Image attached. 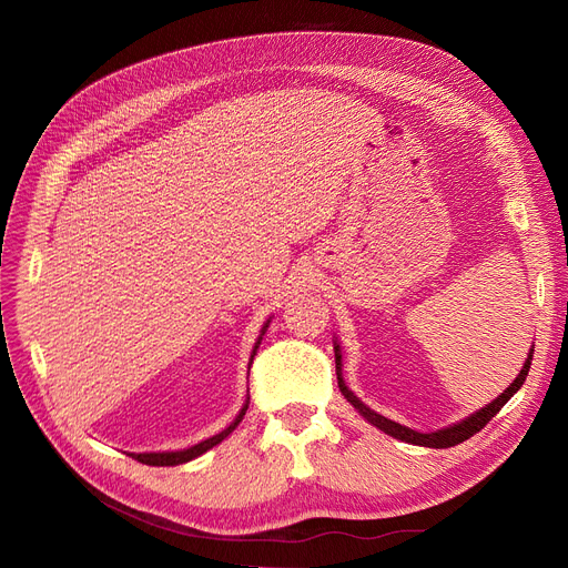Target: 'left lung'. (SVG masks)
<instances>
[{
	"label": "left lung",
	"instance_id": "obj_1",
	"mask_svg": "<svg viewBox=\"0 0 568 568\" xmlns=\"http://www.w3.org/2000/svg\"><path fill=\"white\" fill-rule=\"evenodd\" d=\"M334 353H336V379H338V388H341V393H343V398H346V400L359 412V415H363L372 426L379 428V432H384V434H388V436H393V438L412 443V445H424V448H438V450H440V448H453V445H457V443H462V440H467V438H471L476 432H480V428H484V426L497 415V412L503 409V405L511 398V395L524 386L526 376H528V369H530V359H532V346H530L528 357H526V363H524L521 372L517 374V379H514L500 395H497L495 400H490L486 407L476 409L474 415H469V417H464V419H459V422H455V424H450V426H443V428H438V432H428V434H426V432H415V428H409V426H403V424H398V422H393V419L379 415V412H374L372 407H367L363 400H359L357 395L346 386V382H343V357H341V346H338L336 341H334Z\"/></svg>",
	"mask_w": 568,
	"mask_h": 568
}]
</instances>
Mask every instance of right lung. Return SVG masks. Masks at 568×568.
<instances>
[{"instance_id": "1", "label": "right lung", "mask_w": 568, "mask_h": 568, "mask_svg": "<svg viewBox=\"0 0 568 568\" xmlns=\"http://www.w3.org/2000/svg\"><path fill=\"white\" fill-rule=\"evenodd\" d=\"M267 326H270V320L263 324L261 336H257V341H255L253 353H251V363H253V357H255V353H257V346H261V341H263V336H265V332H267ZM248 369H251V365H248ZM246 409H248V398H246L244 407L239 409V415L234 417V422H232L227 428H222L220 434H215V436H211V438H205V440L192 445V448H184V450H165V453H130V457H134L136 462H142V464H151V467H178V464L192 462V459L201 457L203 453H209L211 448H215L217 443L225 440V438L234 432V428L239 426V422L244 419Z\"/></svg>"}]
</instances>
